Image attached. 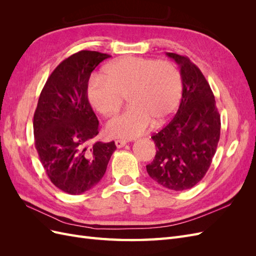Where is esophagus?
I'll return each instance as SVG.
<instances>
[{
    "label": "esophagus",
    "mask_w": 256,
    "mask_h": 256,
    "mask_svg": "<svg viewBox=\"0 0 256 256\" xmlns=\"http://www.w3.org/2000/svg\"><path fill=\"white\" fill-rule=\"evenodd\" d=\"M126 144H127V141H125V140H116L115 141V145H116V147H118V148L124 147Z\"/></svg>",
    "instance_id": "1"
}]
</instances>
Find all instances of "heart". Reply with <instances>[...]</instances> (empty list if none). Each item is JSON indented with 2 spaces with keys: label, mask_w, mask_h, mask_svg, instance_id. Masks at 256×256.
I'll use <instances>...</instances> for the list:
<instances>
[{
  "label": "heart",
  "mask_w": 256,
  "mask_h": 256,
  "mask_svg": "<svg viewBox=\"0 0 256 256\" xmlns=\"http://www.w3.org/2000/svg\"><path fill=\"white\" fill-rule=\"evenodd\" d=\"M182 82L180 72L170 62L126 56L109 64L104 76H92L88 98L90 106L104 116L118 111L124 97L129 109L106 122V132L113 138H136L152 122L164 124L177 110Z\"/></svg>",
  "instance_id": "heart-1"
}]
</instances>
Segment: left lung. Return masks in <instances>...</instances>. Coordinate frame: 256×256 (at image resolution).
<instances>
[{
	"label": "left lung",
	"instance_id": "1",
	"mask_svg": "<svg viewBox=\"0 0 256 256\" xmlns=\"http://www.w3.org/2000/svg\"><path fill=\"white\" fill-rule=\"evenodd\" d=\"M180 68L182 94L174 118L152 138L156 156L146 171L168 190L191 189L208 171L220 138L221 120L212 90L187 56L168 52Z\"/></svg>",
	"mask_w": 256,
	"mask_h": 256
}]
</instances>
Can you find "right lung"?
<instances>
[{
  "mask_svg": "<svg viewBox=\"0 0 256 256\" xmlns=\"http://www.w3.org/2000/svg\"><path fill=\"white\" fill-rule=\"evenodd\" d=\"M110 56L83 50L54 69L34 113L35 147L51 182L81 194L102 180L116 150L114 141L95 142L99 122L88 99L92 72Z\"/></svg>",
  "mask_w": 256,
  "mask_h": 256,
  "instance_id": "1",
  "label": "right lung"
}]
</instances>
